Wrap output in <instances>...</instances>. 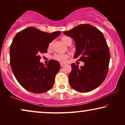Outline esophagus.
<instances>
[{"instance_id":"34e87169","label":"esophagus","mask_w":125,"mask_h":125,"mask_svg":"<svg viewBox=\"0 0 125 125\" xmlns=\"http://www.w3.org/2000/svg\"><path fill=\"white\" fill-rule=\"evenodd\" d=\"M65 65V63L60 62V65H61V67H62V66H64V65Z\"/></svg>"}]
</instances>
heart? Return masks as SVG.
<instances>
[{
    "label": "heart",
    "mask_w": 125,
    "mask_h": 125,
    "mask_svg": "<svg viewBox=\"0 0 125 125\" xmlns=\"http://www.w3.org/2000/svg\"><path fill=\"white\" fill-rule=\"evenodd\" d=\"M61 40L66 45H69L70 43H72V39L70 38L69 37L66 36H64L61 37ZM52 42H50L49 44V47L50 48L52 46ZM54 59L56 60L60 61V62H65L66 60V59L69 57V55L66 53H59V54H56L54 56Z\"/></svg>",
    "instance_id": "b5f03b06"
}]
</instances>
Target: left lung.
<instances>
[{"instance_id":"left-lung-1","label":"left lung","mask_w":125,"mask_h":125,"mask_svg":"<svg viewBox=\"0 0 125 125\" xmlns=\"http://www.w3.org/2000/svg\"><path fill=\"white\" fill-rule=\"evenodd\" d=\"M74 39L78 58L84 65L79 68L72 64L69 82L76 91L86 93L98 88L106 77L110 61V52L103 33L93 25L83 24L64 32Z\"/></svg>"}]
</instances>
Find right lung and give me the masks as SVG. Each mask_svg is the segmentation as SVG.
I'll return each instance as SVG.
<instances>
[{
    "label": "right lung",
    "mask_w": 125,
    "mask_h": 125,
    "mask_svg": "<svg viewBox=\"0 0 125 125\" xmlns=\"http://www.w3.org/2000/svg\"><path fill=\"white\" fill-rule=\"evenodd\" d=\"M60 33H48L28 27L15 35L10 46V65L17 81L25 89L42 93L52 88L60 64L51 60L45 66L40 62L39 54L47 53L49 43Z\"/></svg>",
    "instance_id": "1"
}]
</instances>
